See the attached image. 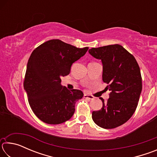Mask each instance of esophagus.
<instances>
[{"instance_id": "34e87169", "label": "esophagus", "mask_w": 157, "mask_h": 157, "mask_svg": "<svg viewBox=\"0 0 157 157\" xmlns=\"http://www.w3.org/2000/svg\"><path fill=\"white\" fill-rule=\"evenodd\" d=\"M84 98H86V99L87 100H94V97L92 96V95H88V94H84Z\"/></svg>"}]
</instances>
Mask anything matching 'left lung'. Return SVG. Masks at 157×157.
<instances>
[{
  "instance_id": "1",
  "label": "left lung",
  "mask_w": 157,
  "mask_h": 157,
  "mask_svg": "<svg viewBox=\"0 0 157 157\" xmlns=\"http://www.w3.org/2000/svg\"><path fill=\"white\" fill-rule=\"evenodd\" d=\"M90 55L102 63V80L109 84V98L99 111H93L94 123L105 129L125 123L136 111L142 91V78L136 59L119 44L92 48Z\"/></svg>"
}]
</instances>
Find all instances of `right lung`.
Listing matches in <instances>:
<instances>
[{
    "label": "right lung",
    "instance_id": "right-lung-1",
    "mask_svg": "<svg viewBox=\"0 0 157 157\" xmlns=\"http://www.w3.org/2000/svg\"><path fill=\"white\" fill-rule=\"evenodd\" d=\"M88 49L52 39L32 52L23 86L32 110L41 121L57 124L73 116L75 102L84 94L80 90H68L62 86L61 77L70 73L73 63L84 56Z\"/></svg>",
    "mask_w": 157,
    "mask_h": 157
}]
</instances>
